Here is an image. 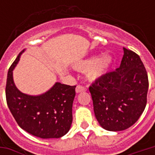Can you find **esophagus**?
<instances>
[{
    "mask_svg": "<svg viewBox=\"0 0 155 155\" xmlns=\"http://www.w3.org/2000/svg\"><path fill=\"white\" fill-rule=\"evenodd\" d=\"M86 91V87L83 85V84H78L76 86V89H75V91L76 93H81V92H83V91Z\"/></svg>",
    "mask_w": 155,
    "mask_h": 155,
    "instance_id": "1",
    "label": "esophagus"
}]
</instances>
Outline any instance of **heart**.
<instances>
[{"mask_svg":"<svg viewBox=\"0 0 155 155\" xmlns=\"http://www.w3.org/2000/svg\"><path fill=\"white\" fill-rule=\"evenodd\" d=\"M111 62V57L109 54H104L100 59L91 58L82 61L75 64V69L78 71H88L87 76L90 80H96L101 77L106 71Z\"/></svg>","mask_w":155,"mask_h":155,"instance_id":"heart-1","label":"heart"}]
</instances>
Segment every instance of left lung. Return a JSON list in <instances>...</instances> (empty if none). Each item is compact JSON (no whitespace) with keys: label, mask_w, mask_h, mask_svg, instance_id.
<instances>
[{"label":"left lung","mask_w":155,"mask_h":155,"mask_svg":"<svg viewBox=\"0 0 155 155\" xmlns=\"http://www.w3.org/2000/svg\"><path fill=\"white\" fill-rule=\"evenodd\" d=\"M148 89V74L139 54L124 48L120 67L89 87L98 122L110 131L132 126L145 109Z\"/></svg>","instance_id":"left-lung-1"}]
</instances>
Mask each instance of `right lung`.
Segmentation results:
<instances>
[{
    "mask_svg": "<svg viewBox=\"0 0 155 155\" xmlns=\"http://www.w3.org/2000/svg\"><path fill=\"white\" fill-rule=\"evenodd\" d=\"M12 63L7 74L5 98L9 110L22 130L41 139L61 138L70 130L72 123V104L76 85L56 83L39 96L23 94L15 87L12 71L20 55Z\"/></svg>",
    "mask_w": 155,
    "mask_h": 155,
    "instance_id": "1",
    "label": "right lung"
}]
</instances>
